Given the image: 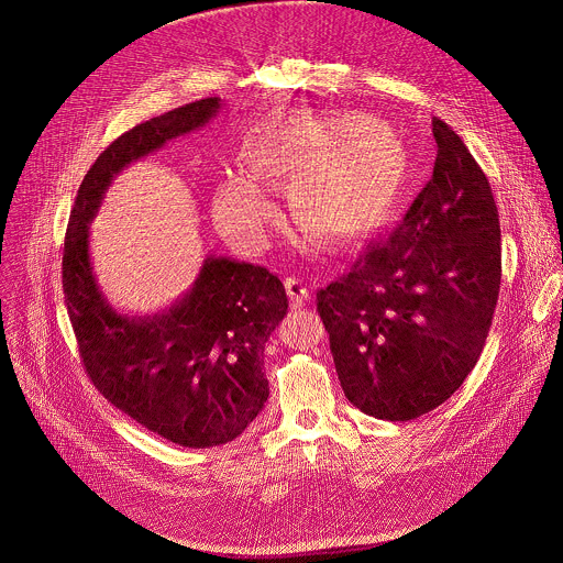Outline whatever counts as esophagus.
Segmentation results:
<instances>
[{
	"mask_svg": "<svg viewBox=\"0 0 563 563\" xmlns=\"http://www.w3.org/2000/svg\"><path fill=\"white\" fill-rule=\"evenodd\" d=\"M284 286H286V292H288V297H290L292 306H303V303L308 301V297H310V290L306 288V284H303L301 279H295V277H286Z\"/></svg>",
	"mask_w": 563,
	"mask_h": 563,
	"instance_id": "34e87169",
	"label": "esophagus"
}]
</instances>
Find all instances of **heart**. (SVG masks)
<instances>
[{
	"instance_id": "obj_1",
	"label": "heart",
	"mask_w": 563,
	"mask_h": 563,
	"mask_svg": "<svg viewBox=\"0 0 563 563\" xmlns=\"http://www.w3.org/2000/svg\"><path fill=\"white\" fill-rule=\"evenodd\" d=\"M253 178L288 185L295 222L325 240H352L380 227L407 178V152L365 114L286 117L244 147ZM220 233L260 251L273 202L246 176H229L213 198Z\"/></svg>"
}]
</instances>
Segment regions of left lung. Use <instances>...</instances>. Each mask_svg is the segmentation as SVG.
<instances>
[{"label":"left lung","mask_w":563,"mask_h":563,"mask_svg":"<svg viewBox=\"0 0 563 563\" xmlns=\"http://www.w3.org/2000/svg\"><path fill=\"white\" fill-rule=\"evenodd\" d=\"M433 176L356 266L317 292L347 400L380 420L442 405L475 367L499 295V218L462 139L431 121Z\"/></svg>","instance_id":"obj_1"}]
</instances>
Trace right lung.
Returning a JSON list of instances; mask_svg holds the SVG:
<instances>
[{"label":"right lung","instance_id":"1","mask_svg":"<svg viewBox=\"0 0 563 563\" xmlns=\"http://www.w3.org/2000/svg\"><path fill=\"white\" fill-rule=\"evenodd\" d=\"M222 106L202 99L119 136L86 174L64 244L66 306L92 383L117 409L189 449L235 440L264 409V347L288 312L284 284L264 266L207 255L169 308L125 314L97 282L90 224L125 167L205 128Z\"/></svg>","mask_w":563,"mask_h":563}]
</instances>
